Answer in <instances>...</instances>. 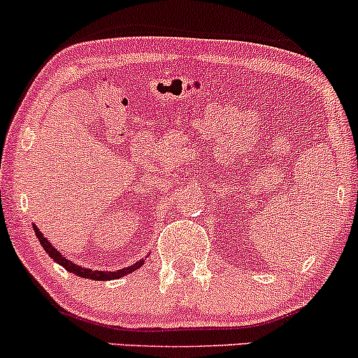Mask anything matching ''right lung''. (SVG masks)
<instances>
[{
	"label": "right lung",
	"mask_w": 358,
	"mask_h": 358,
	"mask_svg": "<svg viewBox=\"0 0 358 358\" xmlns=\"http://www.w3.org/2000/svg\"><path fill=\"white\" fill-rule=\"evenodd\" d=\"M34 233H35V236L38 238V241H41L42 248L47 251V255H49V257L52 258L54 262L59 263V265H61V266H64V268L68 270L69 273H74V275H78V277H83V278H90V280H117V278L124 277V275L136 272L137 268H141V266L144 265V260H141V262H136L134 265H131V266H125V268L115 270V272H103V270L86 268V266L76 265V263H74V262L68 260V258H66L64 255L59 253V251L54 248L52 245H50L49 239H47L44 234H42L41 231H38V227L35 226V224H34Z\"/></svg>",
	"instance_id": "obj_1"
}]
</instances>
